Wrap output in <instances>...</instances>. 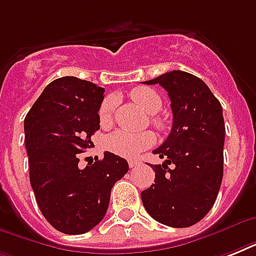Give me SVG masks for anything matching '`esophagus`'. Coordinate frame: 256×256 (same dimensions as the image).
Returning <instances> with one entry per match:
<instances>
[{
    "label": "esophagus",
    "instance_id": "esophagus-1",
    "mask_svg": "<svg viewBox=\"0 0 256 256\" xmlns=\"http://www.w3.org/2000/svg\"><path fill=\"white\" fill-rule=\"evenodd\" d=\"M140 160H128V166H130V168H136V166H138V164H140Z\"/></svg>",
    "mask_w": 256,
    "mask_h": 256
}]
</instances>
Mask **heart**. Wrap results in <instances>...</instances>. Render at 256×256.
<instances>
[{
	"instance_id": "b5f03b06",
	"label": "heart",
	"mask_w": 256,
	"mask_h": 256,
	"mask_svg": "<svg viewBox=\"0 0 256 256\" xmlns=\"http://www.w3.org/2000/svg\"><path fill=\"white\" fill-rule=\"evenodd\" d=\"M130 98L148 114H156L162 108L160 96L150 88L140 86V88H132L130 92ZM114 106H116V102L112 96L106 98L100 104V112H98L100 124L108 126L112 122ZM152 122L156 128H162V124H164L162 120L158 118H154ZM154 142H156V138L150 132H126V130H116L108 136L104 146L114 156L130 160V158H136L142 152L152 148Z\"/></svg>"
}]
</instances>
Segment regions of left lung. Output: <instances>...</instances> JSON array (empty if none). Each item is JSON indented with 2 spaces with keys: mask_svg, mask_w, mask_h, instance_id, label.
Wrapping results in <instances>:
<instances>
[{
  "mask_svg": "<svg viewBox=\"0 0 256 256\" xmlns=\"http://www.w3.org/2000/svg\"><path fill=\"white\" fill-rule=\"evenodd\" d=\"M144 84H160L168 92L172 128L168 140L152 152L166 160L152 164L156 183L142 191L140 198L156 222L176 228L190 227L214 206L222 183V106L200 78L182 70Z\"/></svg>",
  "mask_w": 256,
  "mask_h": 256,
  "instance_id": "8db88e82",
  "label": "left lung"
}]
</instances>
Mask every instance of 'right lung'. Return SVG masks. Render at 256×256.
<instances>
[{"label":"right lung","mask_w":256,"mask_h":256,"mask_svg":"<svg viewBox=\"0 0 256 256\" xmlns=\"http://www.w3.org/2000/svg\"><path fill=\"white\" fill-rule=\"evenodd\" d=\"M104 88L77 77L46 86L25 118L30 184L46 220L64 234L90 231L108 211L112 186L128 171L126 160L106 152L81 168L80 154L100 130Z\"/></svg>","instance_id":"right-lung-1"}]
</instances>
